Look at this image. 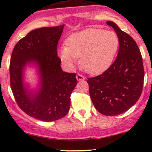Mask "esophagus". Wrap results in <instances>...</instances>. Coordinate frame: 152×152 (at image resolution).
I'll use <instances>...</instances> for the list:
<instances>
[{"label":"esophagus","instance_id":"1","mask_svg":"<svg viewBox=\"0 0 152 152\" xmlns=\"http://www.w3.org/2000/svg\"><path fill=\"white\" fill-rule=\"evenodd\" d=\"M76 78L78 81H81V80H84V79H85V78L82 75L79 74V73H77V74H76Z\"/></svg>","mask_w":152,"mask_h":152}]
</instances>
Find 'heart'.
I'll list each match as a JSON object with an SVG mask.
<instances>
[{
	"instance_id": "b5f03b06",
	"label": "heart",
	"mask_w": 152,
	"mask_h": 152,
	"mask_svg": "<svg viewBox=\"0 0 152 152\" xmlns=\"http://www.w3.org/2000/svg\"><path fill=\"white\" fill-rule=\"evenodd\" d=\"M66 47L59 50L62 62L69 67L80 58V65L86 72L96 74L108 68L117 53L118 37L113 31L87 28L70 35Z\"/></svg>"
}]
</instances>
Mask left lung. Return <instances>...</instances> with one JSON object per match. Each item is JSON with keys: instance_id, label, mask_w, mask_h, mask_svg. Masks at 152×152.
Wrapping results in <instances>:
<instances>
[{"instance_id": "obj_1", "label": "left lung", "mask_w": 152, "mask_h": 152, "mask_svg": "<svg viewBox=\"0 0 152 152\" xmlns=\"http://www.w3.org/2000/svg\"><path fill=\"white\" fill-rule=\"evenodd\" d=\"M107 24L118 37L117 58L102 74L88 78L87 82L96 110L104 115L115 116L127 111L141 96L144 69L141 53L134 39L115 23L107 21Z\"/></svg>"}]
</instances>
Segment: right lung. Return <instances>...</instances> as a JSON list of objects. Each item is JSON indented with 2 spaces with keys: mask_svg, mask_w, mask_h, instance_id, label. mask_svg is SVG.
<instances>
[{
  "mask_svg": "<svg viewBox=\"0 0 152 152\" xmlns=\"http://www.w3.org/2000/svg\"><path fill=\"white\" fill-rule=\"evenodd\" d=\"M64 26L31 31L15 45L11 56L10 85L15 101L24 113L42 121H53L66 115L70 95L77 84L76 73L63 71L57 56V44ZM29 64L38 69L37 91L30 90L24 83V72Z\"/></svg>",
  "mask_w": 152,
  "mask_h": 152,
  "instance_id": "1",
  "label": "right lung"
}]
</instances>
